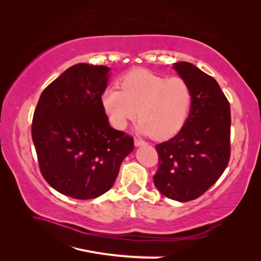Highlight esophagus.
Here are the masks:
<instances>
[{
  "label": "esophagus",
  "instance_id": "1",
  "mask_svg": "<svg viewBox=\"0 0 261 261\" xmlns=\"http://www.w3.org/2000/svg\"><path fill=\"white\" fill-rule=\"evenodd\" d=\"M134 144H135V146H136V147H139V146H144V145H146L147 143H146L145 140H143V139L135 138V139H134Z\"/></svg>",
  "mask_w": 261,
  "mask_h": 261
}]
</instances>
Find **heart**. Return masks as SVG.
Wrapping results in <instances>:
<instances>
[{
    "mask_svg": "<svg viewBox=\"0 0 261 261\" xmlns=\"http://www.w3.org/2000/svg\"><path fill=\"white\" fill-rule=\"evenodd\" d=\"M192 102V91L180 77L168 78L144 69L126 74L121 90L109 87L101 103L110 123L124 129L139 115L137 129L155 139L169 138L181 128Z\"/></svg>",
    "mask_w": 261,
    "mask_h": 261,
    "instance_id": "b5f03b06",
    "label": "heart"
}]
</instances>
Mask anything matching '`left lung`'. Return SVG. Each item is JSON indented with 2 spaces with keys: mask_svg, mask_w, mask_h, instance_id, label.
Masks as SVG:
<instances>
[{
  "mask_svg": "<svg viewBox=\"0 0 261 261\" xmlns=\"http://www.w3.org/2000/svg\"><path fill=\"white\" fill-rule=\"evenodd\" d=\"M187 82L192 103L178 134L155 146V187L180 202L198 198L222 175L230 160L231 109L215 78L188 62L173 65Z\"/></svg>",
  "mask_w": 261,
  "mask_h": 261,
  "instance_id": "1",
  "label": "left lung"
}]
</instances>
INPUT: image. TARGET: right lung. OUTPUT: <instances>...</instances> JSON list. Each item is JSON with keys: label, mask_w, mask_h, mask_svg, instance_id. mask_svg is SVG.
Returning <instances> with one entry per match:
<instances>
[{"label": "right lung", "mask_w": 261, "mask_h": 261, "mask_svg": "<svg viewBox=\"0 0 261 261\" xmlns=\"http://www.w3.org/2000/svg\"><path fill=\"white\" fill-rule=\"evenodd\" d=\"M110 68L80 63L42 91L31 136L44 179L59 193L92 199L114 184L133 137L112 128L101 103Z\"/></svg>", "instance_id": "add662e5"}]
</instances>
